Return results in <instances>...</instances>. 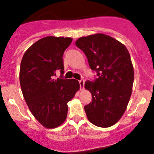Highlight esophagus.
<instances>
[{
	"label": "esophagus",
	"mask_w": 154,
	"mask_h": 154,
	"mask_svg": "<svg viewBox=\"0 0 154 154\" xmlns=\"http://www.w3.org/2000/svg\"><path fill=\"white\" fill-rule=\"evenodd\" d=\"M79 83H80V89H83V88H84V83H85L84 80H83V79H81L80 80H79Z\"/></svg>",
	"instance_id": "esophagus-1"
}]
</instances>
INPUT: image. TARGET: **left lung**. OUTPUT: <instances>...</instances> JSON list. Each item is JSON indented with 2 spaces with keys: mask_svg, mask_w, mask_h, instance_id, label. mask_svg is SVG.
<instances>
[{
  "mask_svg": "<svg viewBox=\"0 0 154 154\" xmlns=\"http://www.w3.org/2000/svg\"><path fill=\"white\" fill-rule=\"evenodd\" d=\"M75 44L97 72L94 81L85 83L91 94V102L84 106L87 118L97 127H111L122 117L132 94L134 71L128 50L102 33L80 37Z\"/></svg>",
  "mask_w": 154,
  "mask_h": 154,
  "instance_id": "8db88e82",
  "label": "left lung"
}]
</instances>
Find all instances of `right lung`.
I'll use <instances>...</instances> for the list:
<instances>
[{
    "label": "right lung",
    "mask_w": 154,
    "mask_h": 154,
    "mask_svg": "<svg viewBox=\"0 0 154 154\" xmlns=\"http://www.w3.org/2000/svg\"><path fill=\"white\" fill-rule=\"evenodd\" d=\"M71 38L47 36L31 45L24 53L19 80L26 103L34 117L47 128H55L66 121L68 102L80 88L74 79H63V56ZM60 71V79L55 78Z\"/></svg>",
    "instance_id": "add662e5"
}]
</instances>
